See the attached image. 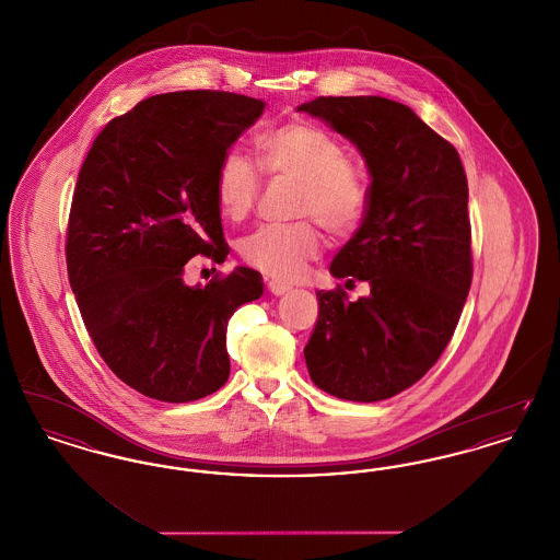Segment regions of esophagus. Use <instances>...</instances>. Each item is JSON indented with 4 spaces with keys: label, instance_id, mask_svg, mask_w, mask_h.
<instances>
[{
    "label": "esophagus",
    "instance_id": "esophagus-1",
    "mask_svg": "<svg viewBox=\"0 0 560 560\" xmlns=\"http://www.w3.org/2000/svg\"><path fill=\"white\" fill-rule=\"evenodd\" d=\"M267 288L268 292L275 293V295H283V293H288L290 290H292L290 285H285V283H279V281H272V279H268Z\"/></svg>",
    "mask_w": 560,
    "mask_h": 560
}]
</instances>
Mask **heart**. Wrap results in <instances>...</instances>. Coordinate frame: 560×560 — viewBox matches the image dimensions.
I'll use <instances>...</instances> for the list:
<instances>
[{"mask_svg": "<svg viewBox=\"0 0 560 560\" xmlns=\"http://www.w3.org/2000/svg\"><path fill=\"white\" fill-rule=\"evenodd\" d=\"M256 149L268 176L300 187L298 215H313L336 237L357 229L368 206V185L334 133L313 121H290L258 133ZM260 187L258 170L240 151H229L218 163L213 197L226 220L237 222L252 212ZM319 252V231L308 220L258 226L240 241L241 258L279 281L302 279Z\"/></svg>", "mask_w": 560, "mask_h": 560, "instance_id": "obj_1", "label": "heart"}]
</instances>
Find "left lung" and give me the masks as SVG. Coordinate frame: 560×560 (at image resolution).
Returning a JSON list of instances; mask_svg holds the SVG:
<instances>
[{
	"label": "left lung",
	"mask_w": 560,
	"mask_h": 560,
	"mask_svg": "<svg viewBox=\"0 0 560 560\" xmlns=\"http://www.w3.org/2000/svg\"><path fill=\"white\" fill-rule=\"evenodd\" d=\"M298 110L348 138L372 176L363 224L329 267L368 281L370 295L317 292L306 368L338 399H390L439 361L470 290L466 172L453 144L395 101L319 96Z\"/></svg>",
	"instance_id": "obj_1"
}]
</instances>
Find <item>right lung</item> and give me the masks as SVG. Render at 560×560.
Instances as JSON below:
<instances>
[{
    "label": "right lung",
    "mask_w": 560,
    "mask_h": 560,
    "mask_svg": "<svg viewBox=\"0 0 560 560\" xmlns=\"http://www.w3.org/2000/svg\"><path fill=\"white\" fill-rule=\"evenodd\" d=\"M265 105L213 90L158 94L108 121L81 165L69 283L110 372L144 397L188 402L229 380L226 325L262 295V277L237 267L190 288L183 275L197 254H229L213 176Z\"/></svg>",
    "instance_id": "1"
}]
</instances>
